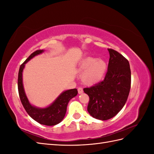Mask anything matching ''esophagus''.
Wrapping results in <instances>:
<instances>
[{
    "label": "esophagus",
    "mask_w": 154,
    "mask_h": 154,
    "mask_svg": "<svg viewBox=\"0 0 154 154\" xmlns=\"http://www.w3.org/2000/svg\"><path fill=\"white\" fill-rule=\"evenodd\" d=\"M78 93H79V94L83 93V88H81V87L78 88Z\"/></svg>",
    "instance_id": "1"
}]
</instances>
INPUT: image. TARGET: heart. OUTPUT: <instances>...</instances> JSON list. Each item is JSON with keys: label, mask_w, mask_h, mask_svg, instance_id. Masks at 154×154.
Masks as SVG:
<instances>
[{"label": "heart", "mask_w": 154, "mask_h": 154, "mask_svg": "<svg viewBox=\"0 0 154 154\" xmlns=\"http://www.w3.org/2000/svg\"><path fill=\"white\" fill-rule=\"evenodd\" d=\"M107 69L106 61L102 59L87 57L79 63V72L81 79L87 85H94L103 79Z\"/></svg>", "instance_id": "1"}]
</instances>
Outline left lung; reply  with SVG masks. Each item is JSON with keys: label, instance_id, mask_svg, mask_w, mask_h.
<instances>
[{"label": "left lung", "instance_id": "1", "mask_svg": "<svg viewBox=\"0 0 154 154\" xmlns=\"http://www.w3.org/2000/svg\"><path fill=\"white\" fill-rule=\"evenodd\" d=\"M110 59L104 79L84 92L89 97L87 110L90 115L100 120L112 119L125 104L131 86L129 62L119 52L108 49Z\"/></svg>", "mask_w": 154, "mask_h": 154}]
</instances>
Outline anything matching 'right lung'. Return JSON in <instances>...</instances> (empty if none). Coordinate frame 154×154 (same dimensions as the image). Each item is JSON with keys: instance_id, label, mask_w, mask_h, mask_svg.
Wrapping results in <instances>:
<instances>
[{"instance_id": "obj_1", "label": "right lung", "mask_w": 154, "mask_h": 154, "mask_svg": "<svg viewBox=\"0 0 154 154\" xmlns=\"http://www.w3.org/2000/svg\"><path fill=\"white\" fill-rule=\"evenodd\" d=\"M44 51V50H39L32 53L26 59L20 67L18 72V87L20 99L23 106L26 111L32 119L36 121L38 123L45 126H54L61 122L64 119L66 113L67 106L69 101L72 98L77 96L78 93L77 89H69L62 92L56 99L50 105L45 108H39L29 102V100L26 94L24 85H23L22 73L26 63L32 60V58L40 55Z\"/></svg>"}]
</instances>
